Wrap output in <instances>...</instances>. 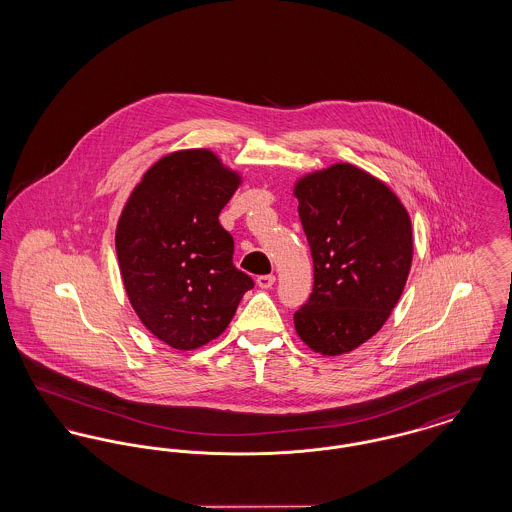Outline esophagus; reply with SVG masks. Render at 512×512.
<instances>
[{"label":"esophagus","instance_id":"1","mask_svg":"<svg viewBox=\"0 0 512 512\" xmlns=\"http://www.w3.org/2000/svg\"><path fill=\"white\" fill-rule=\"evenodd\" d=\"M274 282H276V276H274V274H265V276H259V278H257V286L263 288V290L272 288Z\"/></svg>","mask_w":512,"mask_h":512}]
</instances>
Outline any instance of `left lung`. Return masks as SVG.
<instances>
[{
    "instance_id": "obj_1",
    "label": "left lung",
    "mask_w": 512,
    "mask_h": 512,
    "mask_svg": "<svg viewBox=\"0 0 512 512\" xmlns=\"http://www.w3.org/2000/svg\"><path fill=\"white\" fill-rule=\"evenodd\" d=\"M315 284L293 315L297 336L320 355H343L390 318L413 263V228L399 197L349 163L295 182Z\"/></svg>"
}]
</instances>
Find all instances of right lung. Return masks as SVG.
Here are the masks:
<instances>
[{
	"label": "right lung",
	"instance_id": "1",
	"mask_svg": "<svg viewBox=\"0 0 512 512\" xmlns=\"http://www.w3.org/2000/svg\"><path fill=\"white\" fill-rule=\"evenodd\" d=\"M240 184L213 151L182 149L161 157L122 209L115 245L124 290L142 324L172 349L219 338L253 288L219 222Z\"/></svg>",
	"mask_w": 512,
	"mask_h": 512
}]
</instances>
